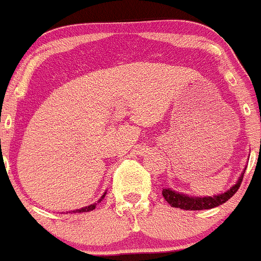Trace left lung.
Instances as JSON below:
<instances>
[{
    "instance_id": "left-lung-1",
    "label": "left lung",
    "mask_w": 261,
    "mask_h": 261,
    "mask_svg": "<svg viewBox=\"0 0 261 261\" xmlns=\"http://www.w3.org/2000/svg\"><path fill=\"white\" fill-rule=\"evenodd\" d=\"M246 170V169H245ZM245 170L243 172H241L240 177L236 181V184L233 187H230L228 191H225L224 193L216 194V196H207V197H196V196H188V194H184L181 192H175L171 188H164L162 189V196L166 199L167 203L171 204V207L181 208V210H210V208L218 207L220 204L225 203L240 188L241 182H242L243 174H245Z\"/></svg>"
}]
</instances>
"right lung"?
I'll return each mask as SVG.
<instances>
[{
    "mask_svg": "<svg viewBox=\"0 0 261 261\" xmlns=\"http://www.w3.org/2000/svg\"><path fill=\"white\" fill-rule=\"evenodd\" d=\"M106 194H107V192H106V193L103 194V196L100 197V198H99V201H96V202H95V203H92V204H89V206H86V207L79 208V210H73L72 213H73V214H75V213L81 214V213H89V211H92V210H94L95 207H96V204H97V203H100V202L103 201V198H104V197H106Z\"/></svg>",
    "mask_w": 261,
    "mask_h": 261,
    "instance_id": "obj_1",
    "label": "right lung"
}]
</instances>
